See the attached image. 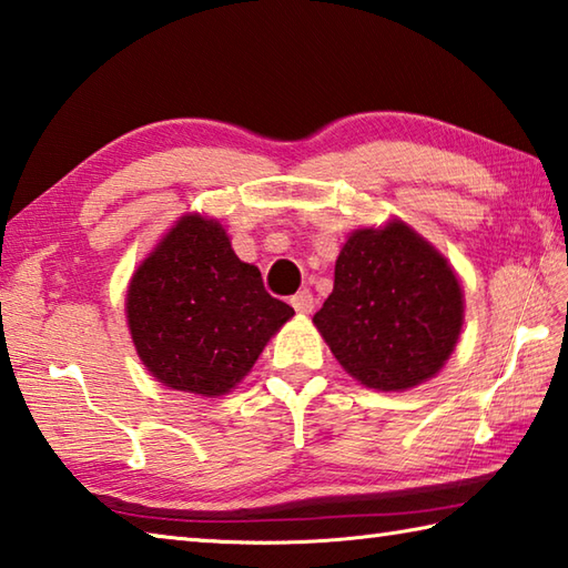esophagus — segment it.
I'll list each match as a JSON object with an SVG mask.
<instances>
[{
	"instance_id": "esophagus-1",
	"label": "esophagus",
	"mask_w": 568,
	"mask_h": 568,
	"mask_svg": "<svg viewBox=\"0 0 568 568\" xmlns=\"http://www.w3.org/2000/svg\"><path fill=\"white\" fill-rule=\"evenodd\" d=\"M291 305L295 307L297 313L307 315V313H313V307H315V297H313V293H311V291H301V293H295V295L291 297Z\"/></svg>"
}]
</instances>
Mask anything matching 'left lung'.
<instances>
[{
	"label": "left lung",
	"instance_id": "1",
	"mask_svg": "<svg viewBox=\"0 0 568 568\" xmlns=\"http://www.w3.org/2000/svg\"><path fill=\"white\" fill-rule=\"evenodd\" d=\"M462 287L427 241L392 221L355 231L313 323L357 383L407 389L439 373L462 329Z\"/></svg>",
	"mask_w": 568,
	"mask_h": 568
}]
</instances>
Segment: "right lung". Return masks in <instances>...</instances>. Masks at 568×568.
Wrapping results in <instances>:
<instances>
[{"instance_id":"right-lung-1","label":"right lung","mask_w":568,"mask_h":568,"mask_svg":"<svg viewBox=\"0 0 568 568\" xmlns=\"http://www.w3.org/2000/svg\"><path fill=\"white\" fill-rule=\"evenodd\" d=\"M295 311L233 253L221 223L183 215L126 295L129 329L149 373L173 389L225 395Z\"/></svg>"}]
</instances>
